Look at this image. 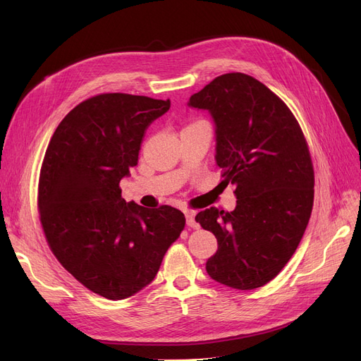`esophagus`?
Masks as SVG:
<instances>
[{
  "label": "esophagus",
  "mask_w": 361,
  "mask_h": 361,
  "mask_svg": "<svg viewBox=\"0 0 361 361\" xmlns=\"http://www.w3.org/2000/svg\"><path fill=\"white\" fill-rule=\"evenodd\" d=\"M185 224L190 226V228H199V224L195 219V212H185Z\"/></svg>",
  "instance_id": "obj_1"
}]
</instances>
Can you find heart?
I'll return each instance as SVG.
<instances>
[{"label":"heart","mask_w":361,"mask_h":361,"mask_svg":"<svg viewBox=\"0 0 361 361\" xmlns=\"http://www.w3.org/2000/svg\"><path fill=\"white\" fill-rule=\"evenodd\" d=\"M195 124H196V123H195Z\"/></svg>","instance_id":"b5f03b06"}]
</instances>
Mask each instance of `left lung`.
<instances>
[{"mask_svg": "<svg viewBox=\"0 0 361 361\" xmlns=\"http://www.w3.org/2000/svg\"><path fill=\"white\" fill-rule=\"evenodd\" d=\"M187 105L211 114L215 161L237 196L233 212L211 207L196 215L218 241L206 272L235 290L259 288L286 267L310 219L314 176L306 139L288 106L243 73L219 75Z\"/></svg>", "mask_w": 361, "mask_h": 361, "instance_id": "obj_1", "label": "left lung"}]
</instances>
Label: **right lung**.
<instances>
[{"mask_svg":"<svg viewBox=\"0 0 361 361\" xmlns=\"http://www.w3.org/2000/svg\"><path fill=\"white\" fill-rule=\"evenodd\" d=\"M169 99L104 93L73 108L45 152L37 207L55 257L86 288L108 300L154 281L184 214L126 202L120 181L137 165L147 127Z\"/></svg>","mask_w":361,"mask_h":361,"instance_id":"1","label":"right lung"}]
</instances>
